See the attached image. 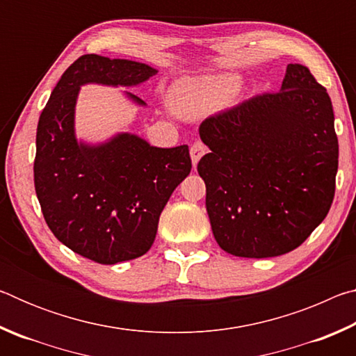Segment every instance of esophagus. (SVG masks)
Returning <instances> with one entry per match:
<instances>
[{
  "instance_id": "34e87169",
  "label": "esophagus",
  "mask_w": 356,
  "mask_h": 356,
  "mask_svg": "<svg viewBox=\"0 0 356 356\" xmlns=\"http://www.w3.org/2000/svg\"><path fill=\"white\" fill-rule=\"evenodd\" d=\"M207 152V147L204 146L202 143H195L191 146V149H190V155H191V161H193V166H196L197 165V161L201 160V156Z\"/></svg>"
}]
</instances>
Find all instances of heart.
Listing matches in <instances>:
<instances>
[{"instance_id":"heart-1","label":"heart","mask_w":356,"mask_h":356,"mask_svg":"<svg viewBox=\"0 0 356 356\" xmlns=\"http://www.w3.org/2000/svg\"><path fill=\"white\" fill-rule=\"evenodd\" d=\"M236 75H207L186 78L172 91L174 106L184 116L196 118L218 110L238 89Z\"/></svg>"}]
</instances>
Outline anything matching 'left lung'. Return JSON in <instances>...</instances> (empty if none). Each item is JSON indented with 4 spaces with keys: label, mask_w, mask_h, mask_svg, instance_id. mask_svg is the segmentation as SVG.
Segmentation results:
<instances>
[{
    "label": "left lung",
    "mask_w": 356,
    "mask_h": 356,
    "mask_svg": "<svg viewBox=\"0 0 356 356\" xmlns=\"http://www.w3.org/2000/svg\"><path fill=\"white\" fill-rule=\"evenodd\" d=\"M197 163L216 243L238 257H275L305 242L334 197L339 146L330 95L301 64L281 91L207 118Z\"/></svg>",
    "instance_id": "8db88e82"
}]
</instances>
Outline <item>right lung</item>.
Wrapping results in <instances>:
<instances>
[{"instance_id":"obj_1","label":"right lung","mask_w":356,"mask_h":356,"mask_svg":"<svg viewBox=\"0 0 356 356\" xmlns=\"http://www.w3.org/2000/svg\"><path fill=\"white\" fill-rule=\"evenodd\" d=\"M156 72L129 59L83 55L64 72L39 118L34 186L42 213L59 242L97 264L146 254L161 210L191 171V159L185 144L154 147L131 134L100 144L78 141V92L88 83L136 86ZM125 95L146 105L135 94Z\"/></svg>"}]
</instances>
